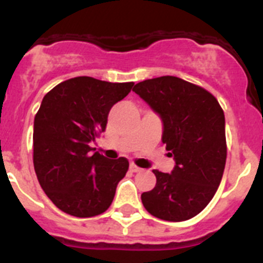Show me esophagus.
I'll return each mask as SVG.
<instances>
[{"instance_id": "1", "label": "esophagus", "mask_w": 263, "mask_h": 263, "mask_svg": "<svg viewBox=\"0 0 263 263\" xmlns=\"http://www.w3.org/2000/svg\"><path fill=\"white\" fill-rule=\"evenodd\" d=\"M130 171H132V173H139V171H141V168H139L137 164L132 163V164H130Z\"/></svg>"}]
</instances>
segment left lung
<instances>
[{
    "label": "left lung",
    "mask_w": 263,
    "mask_h": 263,
    "mask_svg": "<svg viewBox=\"0 0 263 263\" xmlns=\"http://www.w3.org/2000/svg\"><path fill=\"white\" fill-rule=\"evenodd\" d=\"M133 90L162 118L171 174L153 170L157 184L141 195L150 215L166 221L190 220L217 191L227 160L224 110L212 93L175 76L143 80Z\"/></svg>",
    "instance_id": "obj_1"
}]
</instances>
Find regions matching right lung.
Returning <instances> with one entry per match:
<instances>
[{"mask_svg": "<svg viewBox=\"0 0 263 263\" xmlns=\"http://www.w3.org/2000/svg\"><path fill=\"white\" fill-rule=\"evenodd\" d=\"M133 85L79 76L42 100L34 120L32 160L39 184L63 212L93 217L110 206L129 160L92 154L89 142L105 130L109 110Z\"/></svg>", "mask_w": 263, "mask_h": 263, "instance_id": "1", "label": "right lung"}]
</instances>
